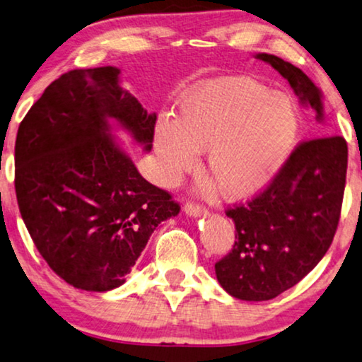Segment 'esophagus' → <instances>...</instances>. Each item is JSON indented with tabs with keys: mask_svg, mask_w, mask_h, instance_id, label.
Listing matches in <instances>:
<instances>
[{
	"mask_svg": "<svg viewBox=\"0 0 362 362\" xmlns=\"http://www.w3.org/2000/svg\"><path fill=\"white\" fill-rule=\"evenodd\" d=\"M184 210H185V214L190 215V216H199V215L206 214L205 206L200 205V204H195V202H187Z\"/></svg>",
	"mask_w": 362,
	"mask_h": 362,
	"instance_id": "34e87169",
	"label": "esophagus"
}]
</instances>
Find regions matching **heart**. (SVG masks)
Returning a JSON list of instances; mask_svg holds the SVG:
<instances>
[{"label":"heart","mask_w":362,"mask_h":362,"mask_svg":"<svg viewBox=\"0 0 362 362\" xmlns=\"http://www.w3.org/2000/svg\"><path fill=\"white\" fill-rule=\"evenodd\" d=\"M300 134L296 105L250 77H218L187 93L177 120L157 122L156 146L167 178L197 165L206 148V172L226 200H247L272 184Z\"/></svg>","instance_id":"heart-1"}]
</instances>
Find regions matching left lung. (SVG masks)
<instances>
[{"instance_id": "left-lung-1", "label": "left lung", "mask_w": 362, "mask_h": 362, "mask_svg": "<svg viewBox=\"0 0 362 362\" xmlns=\"http://www.w3.org/2000/svg\"><path fill=\"white\" fill-rule=\"evenodd\" d=\"M281 74L303 104L322 119L320 89L301 69L273 54H258ZM348 144L341 136L298 144L267 189L226 209L235 245L215 263L226 293L245 301L273 300L300 283L325 257L343 205Z\"/></svg>"}]
</instances>
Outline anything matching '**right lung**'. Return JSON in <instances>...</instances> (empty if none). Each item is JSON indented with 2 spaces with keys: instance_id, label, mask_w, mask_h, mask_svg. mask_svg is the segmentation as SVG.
Returning a JSON list of instances; mask_svg holds the SVG:
<instances>
[{
  "instance_id": "right-lung-1",
  "label": "right lung",
  "mask_w": 362,
  "mask_h": 362,
  "mask_svg": "<svg viewBox=\"0 0 362 362\" xmlns=\"http://www.w3.org/2000/svg\"><path fill=\"white\" fill-rule=\"evenodd\" d=\"M112 66L72 69L24 115L14 146L18 206L57 276L86 291L122 285L160 221L180 205L147 182L109 134V119L151 151L156 114Z\"/></svg>"
}]
</instances>
